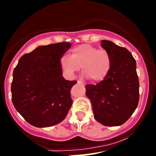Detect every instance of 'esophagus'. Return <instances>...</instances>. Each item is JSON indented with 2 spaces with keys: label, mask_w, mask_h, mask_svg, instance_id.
<instances>
[{
  "label": "esophagus",
  "mask_w": 156,
  "mask_h": 156,
  "mask_svg": "<svg viewBox=\"0 0 156 156\" xmlns=\"http://www.w3.org/2000/svg\"><path fill=\"white\" fill-rule=\"evenodd\" d=\"M77 83H78V84H84V83H83L81 81H77Z\"/></svg>",
  "instance_id": "esophagus-1"
}]
</instances>
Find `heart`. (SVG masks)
Masks as SVG:
<instances>
[{
    "label": "heart",
    "instance_id": "obj_1",
    "mask_svg": "<svg viewBox=\"0 0 156 156\" xmlns=\"http://www.w3.org/2000/svg\"><path fill=\"white\" fill-rule=\"evenodd\" d=\"M59 66L68 78H73L76 72L81 70L90 81H101L108 75L111 59L105 49H98L91 44H81L73 48L72 55H63Z\"/></svg>",
    "mask_w": 156,
    "mask_h": 156
}]
</instances>
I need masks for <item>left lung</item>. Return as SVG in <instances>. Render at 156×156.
Listing matches in <instances>:
<instances>
[{
  "label": "left lung",
  "instance_id": "1",
  "mask_svg": "<svg viewBox=\"0 0 156 156\" xmlns=\"http://www.w3.org/2000/svg\"><path fill=\"white\" fill-rule=\"evenodd\" d=\"M101 46L109 53L111 67L108 75L101 82L85 86L95 120L107 126L123 124L138 106L140 84L136 62L126 48L109 40Z\"/></svg>",
  "mask_w": 156,
  "mask_h": 156
}]
</instances>
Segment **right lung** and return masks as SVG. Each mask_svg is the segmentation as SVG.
Returning a JSON list of instances; mask_svg holds the SVG:
<instances>
[{"label": "right lung", "mask_w": 156, "mask_h": 156, "mask_svg": "<svg viewBox=\"0 0 156 156\" xmlns=\"http://www.w3.org/2000/svg\"><path fill=\"white\" fill-rule=\"evenodd\" d=\"M71 48L67 42L39 46L20 58L13 70L12 102L30 124L49 127L61 123L72 104L76 81L62 76L59 59Z\"/></svg>", "instance_id": "right-lung-1"}]
</instances>
